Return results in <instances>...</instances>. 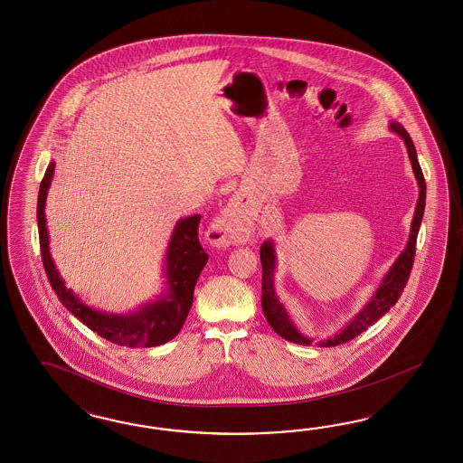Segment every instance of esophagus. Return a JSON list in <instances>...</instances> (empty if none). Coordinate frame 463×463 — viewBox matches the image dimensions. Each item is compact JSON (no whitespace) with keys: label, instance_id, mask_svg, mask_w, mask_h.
<instances>
[{"label":"esophagus","instance_id":"esophagus-1","mask_svg":"<svg viewBox=\"0 0 463 463\" xmlns=\"http://www.w3.org/2000/svg\"><path fill=\"white\" fill-rule=\"evenodd\" d=\"M213 242L229 246V244H244L250 239V224L246 219V212L239 200H231L224 211L211 225Z\"/></svg>","mask_w":463,"mask_h":463}]
</instances>
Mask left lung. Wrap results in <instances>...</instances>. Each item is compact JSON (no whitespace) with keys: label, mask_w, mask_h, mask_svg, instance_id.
Listing matches in <instances>:
<instances>
[{"label":"left lung","mask_w":463,"mask_h":463,"mask_svg":"<svg viewBox=\"0 0 463 463\" xmlns=\"http://www.w3.org/2000/svg\"><path fill=\"white\" fill-rule=\"evenodd\" d=\"M389 128L395 132L401 139L406 144L407 156L412 166V173L416 176V182L420 186V198L416 203V211L414 217L411 222V234L407 241L404 251L399 254V258L393 261L391 269L385 273V277L380 281L377 290L373 295L366 300L364 307L358 310V314H354V317H351L345 327H341L335 336L326 337L324 341H319L317 346H337L343 343H348L351 339L362 335L366 331L372 324L377 323L383 314H387L391 307L395 306V302L399 300L401 294L404 292L409 275H411V268L414 263V254H416V241H418V232H420V221H422V213H424V203H426V183L424 176L420 171V161L416 155V147L414 142L411 140V136L407 134L406 128L401 126L399 122H392ZM260 258H261V267H263V281H261V307L265 312L268 324L273 327V331L277 335H280L283 339L297 343V345H312L314 339L306 336L298 331V327L295 326L290 314L287 312V308L283 307L279 295L275 292V268H277V251H275V244L271 239L265 241L261 244L260 250Z\"/></svg>","instance_id":"1"}]
</instances>
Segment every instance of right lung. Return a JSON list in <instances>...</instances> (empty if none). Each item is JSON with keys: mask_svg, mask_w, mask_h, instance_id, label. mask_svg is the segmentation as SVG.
I'll return each instance as SVG.
<instances>
[{"mask_svg": "<svg viewBox=\"0 0 463 463\" xmlns=\"http://www.w3.org/2000/svg\"><path fill=\"white\" fill-rule=\"evenodd\" d=\"M56 163L51 161L45 169L39 200H37V224L41 238L43 268L62 306L86 324L93 333L128 348H153L168 343L176 336L192 308L196 280L209 261V254L198 242V224L202 215L180 219L169 238L165 256V290L157 300L140 306L134 312L112 314L86 306L81 297L66 287L57 271L49 250V232L45 221V200L54 176Z\"/></svg>", "mask_w": 463, "mask_h": 463, "instance_id": "1", "label": "right lung"}]
</instances>
